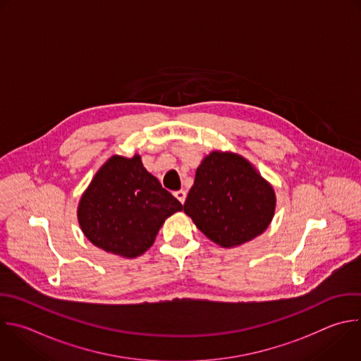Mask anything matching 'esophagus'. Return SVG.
<instances>
[{"label": "esophagus", "mask_w": 361, "mask_h": 361, "mask_svg": "<svg viewBox=\"0 0 361 361\" xmlns=\"http://www.w3.org/2000/svg\"><path fill=\"white\" fill-rule=\"evenodd\" d=\"M174 197H176L181 204H184L185 197H187V192H185L184 190H178V191H176V192H174Z\"/></svg>", "instance_id": "34e87169"}]
</instances>
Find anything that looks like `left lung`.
I'll return each mask as SVG.
<instances>
[{
  "label": "left lung",
  "mask_w": 361,
  "mask_h": 361,
  "mask_svg": "<svg viewBox=\"0 0 361 361\" xmlns=\"http://www.w3.org/2000/svg\"><path fill=\"white\" fill-rule=\"evenodd\" d=\"M275 204L274 188L244 157L212 152L197 169L184 212L211 241L231 248L261 235Z\"/></svg>",
  "instance_id": "1"
}]
</instances>
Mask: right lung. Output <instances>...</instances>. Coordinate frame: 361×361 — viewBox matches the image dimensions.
<instances>
[{
  "label": "right lung",
  "mask_w": 361,
  "mask_h": 361,
  "mask_svg": "<svg viewBox=\"0 0 361 361\" xmlns=\"http://www.w3.org/2000/svg\"><path fill=\"white\" fill-rule=\"evenodd\" d=\"M183 204L161 187L140 156H113L96 173L80 198L78 218L89 241L110 254L136 258Z\"/></svg>",
  "instance_id": "add662e5"
}]
</instances>
